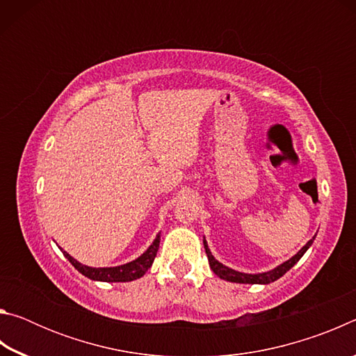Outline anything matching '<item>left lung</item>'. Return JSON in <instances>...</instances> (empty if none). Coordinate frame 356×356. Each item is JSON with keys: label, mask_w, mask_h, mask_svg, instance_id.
Returning <instances> with one entry per match:
<instances>
[{"label": "left lung", "mask_w": 356, "mask_h": 356, "mask_svg": "<svg viewBox=\"0 0 356 356\" xmlns=\"http://www.w3.org/2000/svg\"><path fill=\"white\" fill-rule=\"evenodd\" d=\"M316 237H312L308 243H306L303 248H301L297 254H295L293 257L289 259L287 262L281 264L280 267H276L273 270H270V272H265V273H257V275H248V273H240V272H236V270L229 268L226 267V265L220 264L216 259L212 256V252H210L209 246H207V242L204 240V248H206V252H207V257H209V264H210V268L213 270V273L216 276H220L221 280H226V281H231V282H240V284H268V282H273L276 280H280L282 275H284L286 272H289L295 264H297L301 256L305 254L306 251H308L309 246L312 245V240H314Z\"/></svg>", "instance_id": "obj_1"}]
</instances>
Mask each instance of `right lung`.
<instances>
[{
    "label": "right lung",
    "instance_id": "obj_1",
    "mask_svg": "<svg viewBox=\"0 0 356 356\" xmlns=\"http://www.w3.org/2000/svg\"><path fill=\"white\" fill-rule=\"evenodd\" d=\"M159 245H160V234L154 240V243L149 246L147 251L138 259H135V261L124 264V265H119V267H106V268L105 267L104 268L88 267V265H83L78 261H75V259L72 257L69 252H65V251H63V252H64V256L69 259V262L78 270V272L84 276H88L89 280L105 281V282H127V281H134V280L141 278V276L147 272L156 256V251H159Z\"/></svg>",
    "mask_w": 356,
    "mask_h": 356
}]
</instances>
